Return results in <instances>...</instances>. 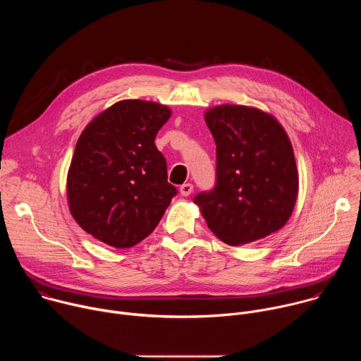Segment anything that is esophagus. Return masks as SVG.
<instances>
[{
	"label": "esophagus",
	"instance_id": "34e87169",
	"mask_svg": "<svg viewBox=\"0 0 361 361\" xmlns=\"http://www.w3.org/2000/svg\"><path fill=\"white\" fill-rule=\"evenodd\" d=\"M192 190H194V185H192L191 183H185V184H183V185L180 187V194L184 195V197H187V195H190V194L192 192Z\"/></svg>",
	"mask_w": 361,
	"mask_h": 361
}]
</instances>
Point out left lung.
Instances as JSON below:
<instances>
[{
  "instance_id": "left-lung-1",
  "label": "left lung",
  "mask_w": 361,
  "mask_h": 361,
  "mask_svg": "<svg viewBox=\"0 0 361 361\" xmlns=\"http://www.w3.org/2000/svg\"><path fill=\"white\" fill-rule=\"evenodd\" d=\"M217 145L216 185L194 202L209 228L224 243L241 245L279 231L290 219L298 173L283 126L269 113L224 104L205 111Z\"/></svg>"
}]
</instances>
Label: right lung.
I'll return each mask as SVG.
<instances>
[{
  "label": "right lung",
  "instance_id": "right-lung-1",
  "mask_svg": "<svg viewBox=\"0 0 361 361\" xmlns=\"http://www.w3.org/2000/svg\"><path fill=\"white\" fill-rule=\"evenodd\" d=\"M170 117L159 102L123 99L84 128L67 176L70 213L84 231L130 248L157 227L177 194L154 142Z\"/></svg>",
  "mask_w": 361,
  "mask_h": 361
}]
</instances>
